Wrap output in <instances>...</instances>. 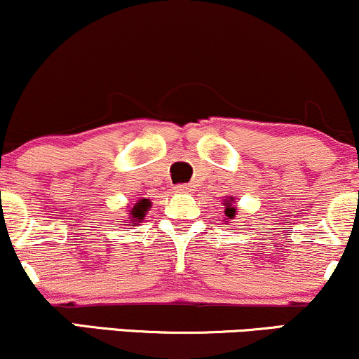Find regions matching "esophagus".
I'll return each instance as SVG.
<instances>
[{
  "label": "esophagus",
  "instance_id": "obj_1",
  "mask_svg": "<svg viewBox=\"0 0 359 359\" xmlns=\"http://www.w3.org/2000/svg\"><path fill=\"white\" fill-rule=\"evenodd\" d=\"M192 191H194V185H191V184H179L174 187V192H177V194H189Z\"/></svg>",
  "mask_w": 359,
  "mask_h": 359
}]
</instances>
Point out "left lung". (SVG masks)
<instances>
[{
    "instance_id": "obj_1",
    "label": "left lung",
    "mask_w": 359,
    "mask_h": 359,
    "mask_svg": "<svg viewBox=\"0 0 359 359\" xmlns=\"http://www.w3.org/2000/svg\"><path fill=\"white\" fill-rule=\"evenodd\" d=\"M234 203H236V201H234L231 196H229L228 199H224V203H222L224 204V214L228 216V219H234V216L238 214V209L234 208Z\"/></svg>"
}]
</instances>
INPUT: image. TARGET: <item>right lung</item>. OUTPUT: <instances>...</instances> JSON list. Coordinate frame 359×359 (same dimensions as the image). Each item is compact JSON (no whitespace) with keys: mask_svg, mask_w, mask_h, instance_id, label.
Masks as SVG:
<instances>
[{"mask_svg":"<svg viewBox=\"0 0 359 359\" xmlns=\"http://www.w3.org/2000/svg\"><path fill=\"white\" fill-rule=\"evenodd\" d=\"M128 208V217L125 221H119V222H128L125 226H140V222H143L145 219L147 212L150 211L151 203L148 199H140L138 203H135L133 205H126Z\"/></svg>","mask_w":359,"mask_h":359,"instance_id":"obj_1","label":"right lung"}]
</instances>
